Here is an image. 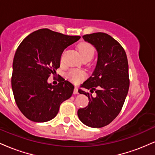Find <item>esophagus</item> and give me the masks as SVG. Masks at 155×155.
Returning a JSON list of instances; mask_svg holds the SVG:
<instances>
[{
    "label": "esophagus",
    "mask_w": 155,
    "mask_h": 155,
    "mask_svg": "<svg viewBox=\"0 0 155 155\" xmlns=\"http://www.w3.org/2000/svg\"><path fill=\"white\" fill-rule=\"evenodd\" d=\"M74 95H77V94H79V91H78V89L76 88V87L74 88Z\"/></svg>",
    "instance_id": "obj_1"
}]
</instances>
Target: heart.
Segmentation results:
<instances>
[{
	"label": "heart",
	"instance_id": "1",
	"mask_svg": "<svg viewBox=\"0 0 155 155\" xmlns=\"http://www.w3.org/2000/svg\"><path fill=\"white\" fill-rule=\"evenodd\" d=\"M79 50L82 58H87V57H93L94 53H95L94 47L88 43H81L79 46ZM67 76L72 82L78 84L81 82L86 77V74L81 71L72 69L68 72Z\"/></svg>",
	"mask_w": 155,
	"mask_h": 155
}]
</instances>
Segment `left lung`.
<instances>
[{
    "label": "left lung",
    "mask_w": 155,
    "mask_h": 155,
    "mask_svg": "<svg viewBox=\"0 0 155 155\" xmlns=\"http://www.w3.org/2000/svg\"><path fill=\"white\" fill-rule=\"evenodd\" d=\"M82 38L96 48L97 62L92 76L81 87L90 90L91 93L95 90L96 96L79 90L90 102L77 114L82 123L99 128L111 123L122 110L130 86L128 62L123 47L111 35L95 33Z\"/></svg>",
    "instance_id": "8db88e82"
}]
</instances>
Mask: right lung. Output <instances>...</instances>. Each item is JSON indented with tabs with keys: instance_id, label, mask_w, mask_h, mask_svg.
I'll use <instances>...</instances> for the list:
<instances>
[{
	"instance_id": "add662e5",
	"label": "right lung",
	"mask_w": 155,
	"mask_h": 155,
	"mask_svg": "<svg viewBox=\"0 0 155 155\" xmlns=\"http://www.w3.org/2000/svg\"><path fill=\"white\" fill-rule=\"evenodd\" d=\"M80 38L44 28L28 35L19 45L13 60L12 87L16 104L28 120H52L60 104L71 97V83L62 79L54 86L47 79L56 74L64 49Z\"/></svg>"
}]
</instances>
